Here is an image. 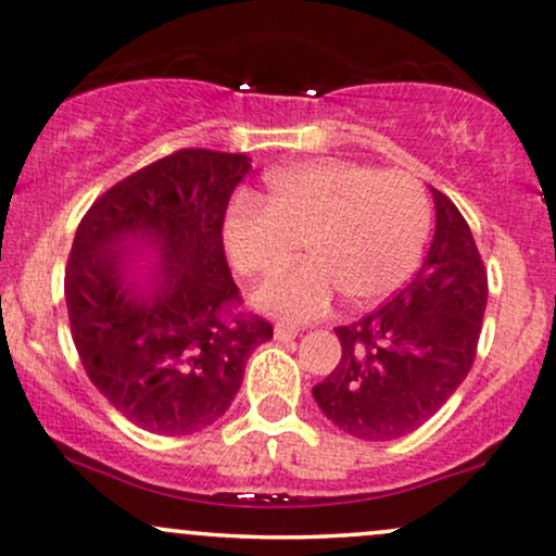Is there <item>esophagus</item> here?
Segmentation results:
<instances>
[{"instance_id": "34e87169", "label": "esophagus", "mask_w": 556, "mask_h": 556, "mask_svg": "<svg viewBox=\"0 0 556 556\" xmlns=\"http://www.w3.org/2000/svg\"><path fill=\"white\" fill-rule=\"evenodd\" d=\"M274 339H277V341L298 339V328L287 326V323H277V326H274Z\"/></svg>"}]
</instances>
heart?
Segmentation results:
<instances>
[{"mask_svg": "<svg viewBox=\"0 0 556 556\" xmlns=\"http://www.w3.org/2000/svg\"><path fill=\"white\" fill-rule=\"evenodd\" d=\"M428 233V200L416 179L354 161H307L274 172L266 202L238 197L223 223L230 262L269 277L305 241L307 262L256 294L287 320H313L343 292L351 305L382 302L416 269Z\"/></svg>", "mask_w": 556, "mask_h": 556, "instance_id": "b5f03b06", "label": "heart"}]
</instances>
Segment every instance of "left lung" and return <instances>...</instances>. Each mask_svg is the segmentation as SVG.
<instances>
[{"label": "left lung", "instance_id": "left-lung-1", "mask_svg": "<svg viewBox=\"0 0 556 556\" xmlns=\"http://www.w3.org/2000/svg\"><path fill=\"white\" fill-rule=\"evenodd\" d=\"M431 194L435 233L418 274L375 313L336 328L341 362L313 388L323 416L356 439L413 433L472 369L488 271L454 202Z\"/></svg>", "mask_w": 556, "mask_h": 556}]
</instances>
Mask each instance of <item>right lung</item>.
I'll return each mask as SVG.
<instances>
[{
	"label": "right lung",
	"instance_id": "add662e5",
	"mask_svg": "<svg viewBox=\"0 0 556 556\" xmlns=\"http://www.w3.org/2000/svg\"><path fill=\"white\" fill-rule=\"evenodd\" d=\"M245 153L185 149L108 189L76 228L66 307L79 359L130 424L187 435L213 426L241 390L271 323L236 313L223 251ZM146 257L151 273L129 264Z\"/></svg>",
	"mask_w": 556,
	"mask_h": 556
}]
</instances>
